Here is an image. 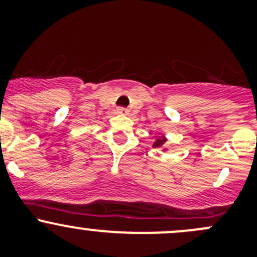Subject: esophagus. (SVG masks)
Returning <instances> with one entry per match:
<instances>
[{
    "label": "esophagus",
    "mask_w": 257,
    "mask_h": 257,
    "mask_svg": "<svg viewBox=\"0 0 257 257\" xmlns=\"http://www.w3.org/2000/svg\"><path fill=\"white\" fill-rule=\"evenodd\" d=\"M117 112L121 113V115H127L128 110L126 107H118L117 108Z\"/></svg>",
    "instance_id": "1"
}]
</instances>
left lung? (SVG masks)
<instances>
[{
	"mask_svg": "<svg viewBox=\"0 0 257 257\" xmlns=\"http://www.w3.org/2000/svg\"><path fill=\"white\" fill-rule=\"evenodd\" d=\"M165 142H166V139H165V137H161V139L159 137V139L156 140V142L154 144V147H161Z\"/></svg>",
	"mask_w": 257,
	"mask_h": 257,
	"instance_id": "left-lung-1",
	"label": "left lung"
}]
</instances>
